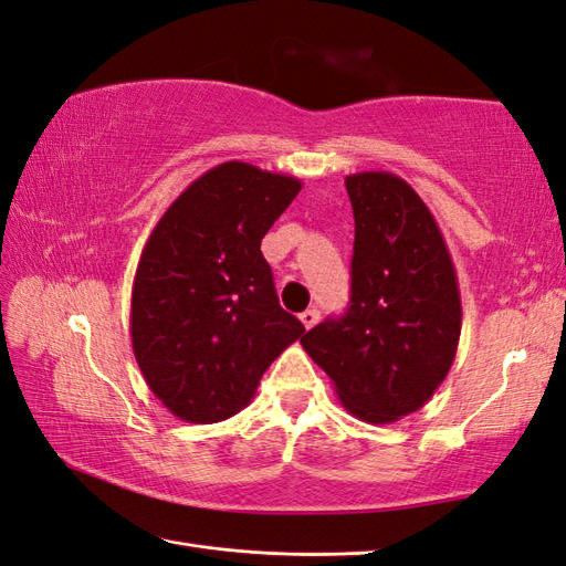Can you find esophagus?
<instances>
[{
    "label": "esophagus",
    "mask_w": 566,
    "mask_h": 566,
    "mask_svg": "<svg viewBox=\"0 0 566 566\" xmlns=\"http://www.w3.org/2000/svg\"><path fill=\"white\" fill-rule=\"evenodd\" d=\"M298 321H301V323H304V327H306V331H311V327H313L315 323H318V321H321V313H318V311H315V308H306L304 313H301V315H298Z\"/></svg>",
    "instance_id": "1"
}]
</instances>
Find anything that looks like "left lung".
I'll return each mask as SVG.
<instances>
[{
    "label": "left lung",
    "mask_w": 566,
    "mask_h": 566,
    "mask_svg": "<svg viewBox=\"0 0 566 566\" xmlns=\"http://www.w3.org/2000/svg\"><path fill=\"white\" fill-rule=\"evenodd\" d=\"M345 186L354 209L349 308L301 345L349 415L388 424L424 407L449 376L461 292L439 223L410 182L364 170Z\"/></svg>",
    "instance_id": "1"
}]
</instances>
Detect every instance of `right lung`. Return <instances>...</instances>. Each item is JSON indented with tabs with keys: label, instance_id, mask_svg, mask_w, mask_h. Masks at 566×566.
<instances>
[{
	"label": "right lung",
	"instance_id": "obj_1",
	"mask_svg": "<svg viewBox=\"0 0 566 566\" xmlns=\"http://www.w3.org/2000/svg\"><path fill=\"white\" fill-rule=\"evenodd\" d=\"M301 190L253 164L209 168L149 233L129 308L139 371L170 415L229 419L304 325L274 292L260 241Z\"/></svg>",
	"mask_w": 566,
	"mask_h": 566
}]
</instances>
